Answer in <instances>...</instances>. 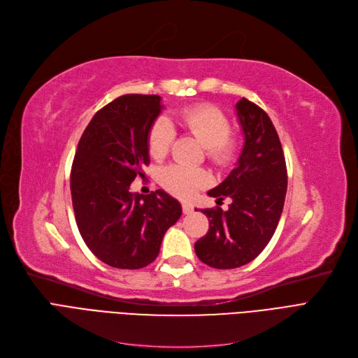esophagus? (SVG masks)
I'll list each match as a JSON object with an SVG mask.
<instances>
[{
    "label": "esophagus",
    "mask_w": 358,
    "mask_h": 358,
    "mask_svg": "<svg viewBox=\"0 0 358 358\" xmlns=\"http://www.w3.org/2000/svg\"><path fill=\"white\" fill-rule=\"evenodd\" d=\"M182 210H183L185 215H189V213L194 210V207H192V204H189V203H183V204H182Z\"/></svg>",
    "instance_id": "34e87169"
}]
</instances>
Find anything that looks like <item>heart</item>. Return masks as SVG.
I'll return each mask as SVG.
<instances>
[{"label":"heart","instance_id":"heart-1","mask_svg":"<svg viewBox=\"0 0 358 358\" xmlns=\"http://www.w3.org/2000/svg\"><path fill=\"white\" fill-rule=\"evenodd\" d=\"M182 126L195 139L204 145L207 158L216 166L229 164L237 154L238 142L229 133V120L222 110L212 105H194L180 113ZM175 139V129L164 117L154 121L148 133V150L155 159H163ZM163 187L182 199H188L210 180L207 171L199 167L171 164L159 176Z\"/></svg>","mask_w":358,"mask_h":358}]
</instances>
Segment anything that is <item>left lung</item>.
Wrapping results in <instances>:
<instances>
[{
  "label": "left lung",
  "instance_id": "obj_1",
  "mask_svg": "<svg viewBox=\"0 0 358 358\" xmlns=\"http://www.w3.org/2000/svg\"><path fill=\"white\" fill-rule=\"evenodd\" d=\"M244 146L236 169L207 194L229 196L228 210L204 208L208 231L195 243L201 262L232 269L252 262L273 238L285 206L287 169L277 130L268 114L248 99L236 105Z\"/></svg>",
  "mask_w": 358,
  "mask_h": 358
}]
</instances>
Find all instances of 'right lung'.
I'll return each instance as SVG.
<instances>
[{"label": "right lung", "instance_id": "right-lung-1", "mask_svg": "<svg viewBox=\"0 0 358 358\" xmlns=\"http://www.w3.org/2000/svg\"><path fill=\"white\" fill-rule=\"evenodd\" d=\"M157 94H124L97 110L78 142L71 170L77 227L109 266L139 269L155 261L166 231L182 215L163 189L131 192L150 164L148 133L162 113Z\"/></svg>", "mask_w": 358, "mask_h": 358}]
</instances>
